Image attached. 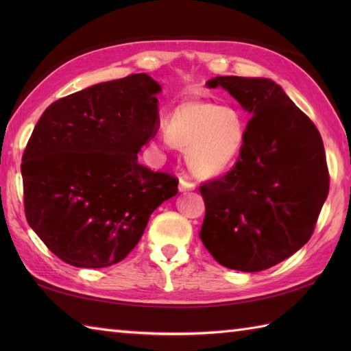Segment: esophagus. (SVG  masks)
<instances>
[{
  "label": "esophagus",
  "instance_id": "obj_1",
  "mask_svg": "<svg viewBox=\"0 0 351 351\" xmlns=\"http://www.w3.org/2000/svg\"><path fill=\"white\" fill-rule=\"evenodd\" d=\"M196 184L190 181L187 176H184L180 180V191H190V190H195Z\"/></svg>",
  "mask_w": 351,
  "mask_h": 351
}]
</instances>
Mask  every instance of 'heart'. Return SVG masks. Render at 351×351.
Here are the masks:
<instances>
[{"mask_svg":"<svg viewBox=\"0 0 351 351\" xmlns=\"http://www.w3.org/2000/svg\"><path fill=\"white\" fill-rule=\"evenodd\" d=\"M166 134L164 143L187 151V162L196 175L211 178L225 173L241 156L247 122L235 106L189 99L167 114Z\"/></svg>","mask_w":351,"mask_h":351,"instance_id":"b5f03b06","label":"heart"}]
</instances>
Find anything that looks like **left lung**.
Here are the masks:
<instances>
[{"instance_id": "8db88e82", "label": "left lung", "mask_w": 351, "mask_h": 351, "mask_svg": "<svg viewBox=\"0 0 351 351\" xmlns=\"http://www.w3.org/2000/svg\"><path fill=\"white\" fill-rule=\"evenodd\" d=\"M247 110V140L226 175L200 185V240L230 270L255 273L309 241L329 195L323 140L311 119L268 78L215 77Z\"/></svg>"}]
</instances>
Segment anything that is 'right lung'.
<instances>
[{
    "instance_id": "1",
    "label": "right lung",
    "mask_w": 351,
    "mask_h": 351,
    "mask_svg": "<svg viewBox=\"0 0 351 351\" xmlns=\"http://www.w3.org/2000/svg\"><path fill=\"white\" fill-rule=\"evenodd\" d=\"M161 87L146 73L52 102L22 156L28 225L66 264L102 268L136 247L178 178L138 164L158 130Z\"/></svg>"
}]
</instances>
